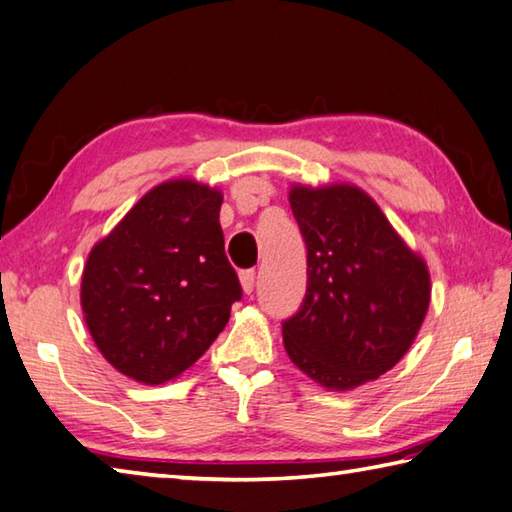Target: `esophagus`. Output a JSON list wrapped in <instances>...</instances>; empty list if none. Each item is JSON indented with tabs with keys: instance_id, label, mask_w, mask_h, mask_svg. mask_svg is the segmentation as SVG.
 <instances>
[{
	"instance_id": "esophagus-1",
	"label": "esophagus",
	"mask_w": 512,
	"mask_h": 512,
	"mask_svg": "<svg viewBox=\"0 0 512 512\" xmlns=\"http://www.w3.org/2000/svg\"><path fill=\"white\" fill-rule=\"evenodd\" d=\"M241 285H243V291L247 296L254 294V287H256V271L254 269L241 271Z\"/></svg>"
}]
</instances>
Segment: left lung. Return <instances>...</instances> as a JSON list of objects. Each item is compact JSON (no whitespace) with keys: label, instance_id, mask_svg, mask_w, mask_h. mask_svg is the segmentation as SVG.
Here are the masks:
<instances>
[{"label":"left lung","instance_id":"1","mask_svg":"<svg viewBox=\"0 0 512 512\" xmlns=\"http://www.w3.org/2000/svg\"><path fill=\"white\" fill-rule=\"evenodd\" d=\"M307 245V294L283 320L291 362L327 389L380 378L409 351L431 300L424 260L353 185L289 192Z\"/></svg>","mask_w":512,"mask_h":512}]
</instances>
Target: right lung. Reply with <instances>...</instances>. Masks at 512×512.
Segmentation results:
<instances>
[{"instance_id": "add662e5", "label": "right lung", "mask_w": 512, "mask_h": 512, "mask_svg": "<svg viewBox=\"0 0 512 512\" xmlns=\"http://www.w3.org/2000/svg\"><path fill=\"white\" fill-rule=\"evenodd\" d=\"M221 203L196 181L161 183L92 247L81 309L103 358L128 378L163 384L190 369L243 298Z\"/></svg>"}]
</instances>
